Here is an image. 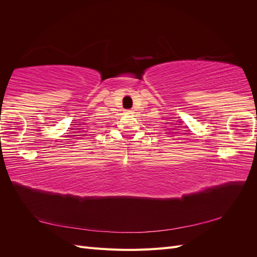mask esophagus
<instances>
[{
    "label": "esophagus",
    "instance_id": "esophagus-1",
    "mask_svg": "<svg viewBox=\"0 0 257 257\" xmlns=\"http://www.w3.org/2000/svg\"><path fill=\"white\" fill-rule=\"evenodd\" d=\"M124 112H125L126 114H132V113H133V110H132V109H126Z\"/></svg>",
    "mask_w": 257,
    "mask_h": 257
}]
</instances>
